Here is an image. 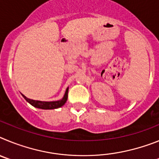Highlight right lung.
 I'll return each instance as SVG.
<instances>
[{
  "instance_id": "add662e5",
  "label": "right lung",
  "mask_w": 159,
  "mask_h": 159,
  "mask_svg": "<svg viewBox=\"0 0 159 159\" xmlns=\"http://www.w3.org/2000/svg\"><path fill=\"white\" fill-rule=\"evenodd\" d=\"M67 93H68V88L66 89L65 94L64 97L60 100L57 101H51V102H45V101H40V100H34V99H31L27 98V97L21 94L22 96L25 98V99L29 102L32 106L35 107L36 108H40V109H43V110H52V109H57V108L60 107L64 106V103L67 102Z\"/></svg>"
}]
</instances>
